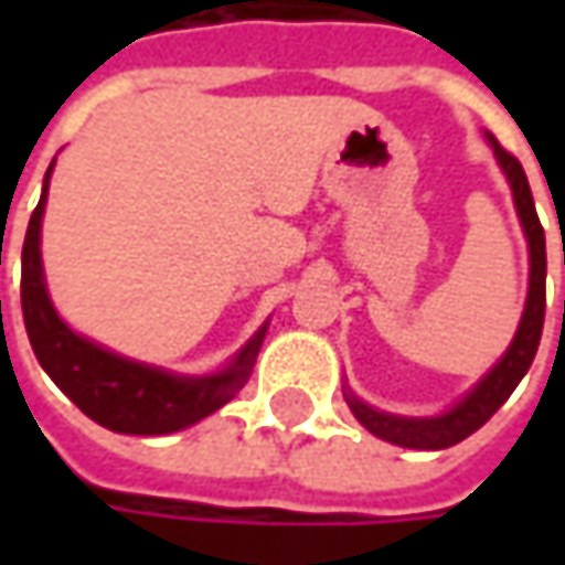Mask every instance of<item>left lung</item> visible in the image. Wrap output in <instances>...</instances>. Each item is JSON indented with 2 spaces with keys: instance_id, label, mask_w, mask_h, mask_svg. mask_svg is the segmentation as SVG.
I'll list each match as a JSON object with an SVG mask.
<instances>
[{
  "instance_id": "1",
  "label": "left lung",
  "mask_w": 565,
  "mask_h": 565,
  "mask_svg": "<svg viewBox=\"0 0 565 565\" xmlns=\"http://www.w3.org/2000/svg\"><path fill=\"white\" fill-rule=\"evenodd\" d=\"M488 143L493 147V157L503 169L507 182L512 191V204L519 213V223L525 232L529 242V298H525V311L522 320L515 327L510 349L500 355V361L490 367L484 377L478 380L466 396L459 402H452L440 415H427V418H408V415H390L380 412L374 405L361 402L349 386L342 390V396L349 402L352 415L359 418L374 437L386 440V444L405 446V449H446L466 440L468 434H475L484 422H490V415L510 399L512 390L519 386V380L529 374L532 367L537 342H541V330H544V282H547V250H544V228L537 220L534 210L532 188L525 179L522 163L507 153L493 135H484ZM565 264V257H563Z\"/></svg>"
}]
</instances>
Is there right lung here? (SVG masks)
Here are the masks:
<instances>
[{
	"label": "right lung",
	"instance_id": "right-lung-1",
	"mask_svg": "<svg viewBox=\"0 0 565 565\" xmlns=\"http://www.w3.org/2000/svg\"><path fill=\"white\" fill-rule=\"evenodd\" d=\"M50 175L53 166L46 169L43 194L28 223L21 250V311L40 367L90 422L116 434L163 437L185 430L223 408L248 383L270 320H264L257 333L213 374H175L157 364L125 359L94 339L75 333L55 311L40 254Z\"/></svg>",
	"mask_w": 565,
	"mask_h": 565
}]
</instances>
